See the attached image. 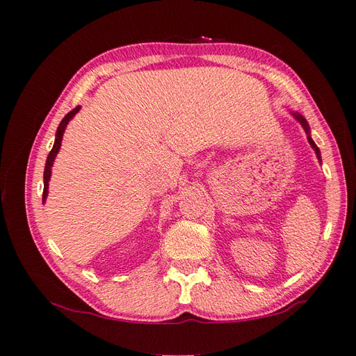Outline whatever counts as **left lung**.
<instances>
[{"mask_svg": "<svg viewBox=\"0 0 356 356\" xmlns=\"http://www.w3.org/2000/svg\"><path fill=\"white\" fill-rule=\"evenodd\" d=\"M293 115L296 117V120H299V122H300V124H302V127H304L305 132H307V135H308V143L312 144V147L314 149V152H316V154H317V158L321 159V150H318V147H317V145H316V143L312 140V136H309V127H308V123H307V120H305V118H304L302 115H299V114H296V113H295Z\"/></svg>", "mask_w": 356, "mask_h": 356, "instance_id": "left-lung-1", "label": "left lung"}]
</instances>
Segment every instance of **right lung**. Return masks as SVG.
I'll return each instance as SVG.
<instances>
[{
    "label": "right lung",
    "instance_id": "obj_1",
    "mask_svg": "<svg viewBox=\"0 0 356 356\" xmlns=\"http://www.w3.org/2000/svg\"><path fill=\"white\" fill-rule=\"evenodd\" d=\"M78 111H79V106H76L75 109H72V111L67 113V114L65 115V118H63V120H61V123L58 124V129H57V134H56V143H54V147H52V150H51L49 154H48L47 165H44V171H43V202H44V200H47V197H48V181H49V179H51V167H52L54 159H56L57 153H58V150H60L63 134H65V129H66V126H67L70 118L74 117Z\"/></svg>",
    "mask_w": 356,
    "mask_h": 356
}]
</instances>
